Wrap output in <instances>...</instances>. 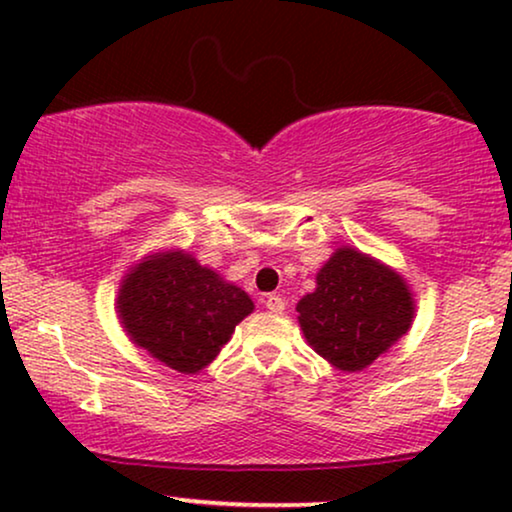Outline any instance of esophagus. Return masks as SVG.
<instances>
[{
  "label": "esophagus",
  "mask_w": 512,
  "mask_h": 512,
  "mask_svg": "<svg viewBox=\"0 0 512 512\" xmlns=\"http://www.w3.org/2000/svg\"><path fill=\"white\" fill-rule=\"evenodd\" d=\"M265 307H268L270 312L282 314V312H284V307H286V303H284V298H282V296H275V293H270V296H265Z\"/></svg>",
  "instance_id": "34e87169"
}]
</instances>
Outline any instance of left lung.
Listing matches in <instances>:
<instances>
[{"label":"left lung","instance_id":"obj_1","mask_svg":"<svg viewBox=\"0 0 512 512\" xmlns=\"http://www.w3.org/2000/svg\"><path fill=\"white\" fill-rule=\"evenodd\" d=\"M298 321L314 352L340 370H361L408 333L412 298L396 272L338 249L317 275V291L298 303Z\"/></svg>","mask_w":512,"mask_h":512}]
</instances>
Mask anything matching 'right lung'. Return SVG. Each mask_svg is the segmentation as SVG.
Instances as JSON below:
<instances>
[{
    "mask_svg": "<svg viewBox=\"0 0 512 512\" xmlns=\"http://www.w3.org/2000/svg\"><path fill=\"white\" fill-rule=\"evenodd\" d=\"M254 310L242 289L181 251L139 263L118 293L125 331L179 373H198Z\"/></svg>",
    "mask_w": 512,
    "mask_h": 512,
    "instance_id": "1",
    "label": "right lung"
}]
</instances>
